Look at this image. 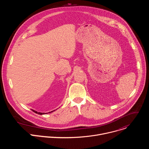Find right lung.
I'll list each match as a JSON object with an SVG mask.
<instances>
[{
  "mask_svg": "<svg viewBox=\"0 0 149 149\" xmlns=\"http://www.w3.org/2000/svg\"><path fill=\"white\" fill-rule=\"evenodd\" d=\"M34 113H36V114H40V115H42V114H45V113H39V112H37V111H34V110H32ZM52 111H51V112H52ZM49 113H51V112H49Z\"/></svg>",
  "mask_w": 149,
  "mask_h": 149,
  "instance_id": "right-lung-1",
  "label": "right lung"
}]
</instances>
